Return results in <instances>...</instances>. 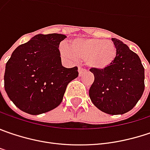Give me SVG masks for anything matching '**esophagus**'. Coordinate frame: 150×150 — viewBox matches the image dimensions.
I'll list each match as a JSON object with an SVG mask.
<instances>
[{
  "label": "esophagus",
  "mask_w": 150,
  "mask_h": 150,
  "mask_svg": "<svg viewBox=\"0 0 150 150\" xmlns=\"http://www.w3.org/2000/svg\"><path fill=\"white\" fill-rule=\"evenodd\" d=\"M78 72H79V76H81V75H83L84 74L86 73V70L85 69H83V68L80 67V68L78 69Z\"/></svg>",
  "instance_id": "obj_1"
}]
</instances>
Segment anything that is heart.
<instances>
[{
  "instance_id": "1",
  "label": "heart",
  "mask_w": 150,
  "mask_h": 150,
  "mask_svg": "<svg viewBox=\"0 0 150 150\" xmlns=\"http://www.w3.org/2000/svg\"><path fill=\"white\" fill-rule=\"evenodd\" d=\"M60 53L66 60L75 62L84 59L86 65L97 70L110 68L117 57V49L112 40L98 38L74 39L69 46L62 44Z\"/></svg>"
}]
</instances>
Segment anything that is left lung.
I'll return each mask as SVG.
<instances>
[{
  "mask_svg": "<svg viewBox=\"0 0 150 150\" xmlns=\"http://www.w3.org/2000/svg\"><path fill=\"white\" fill-rule=\"evenodd\" d=\"M117 49L114 64L104 70L91 69L94 82L89 89L93 103L109 115H123L133 109L144 91V68L134 52L112 38Z\"/></svg>",
  "mask_w": 150,
  "mask_h": 150,
  "instance_id": "obj_1",
  "label": "left lung"
}]
</instances>
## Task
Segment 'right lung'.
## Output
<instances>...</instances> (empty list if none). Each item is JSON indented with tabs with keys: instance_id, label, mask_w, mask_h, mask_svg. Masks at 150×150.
I'll return each mask as SVG.
<instances>
[{
	"instance_id": "right-lung-1",
	"label": "right lung",
	"mask_w": 150,
	"mask_h": 150,
	"mask_svg": "<svg viewBox=\"0 0 150 150\" xmlns=\"http://www.w3.org/2000/svg\"><path fill=\"white\" fill-rule=\"evenodd\" d=\"M62 34H38L18 46L6 64L4 86L8 98L23 112L40 115L57 107L78 68L62 65Z\"/></svg>"
}]
</instances>
